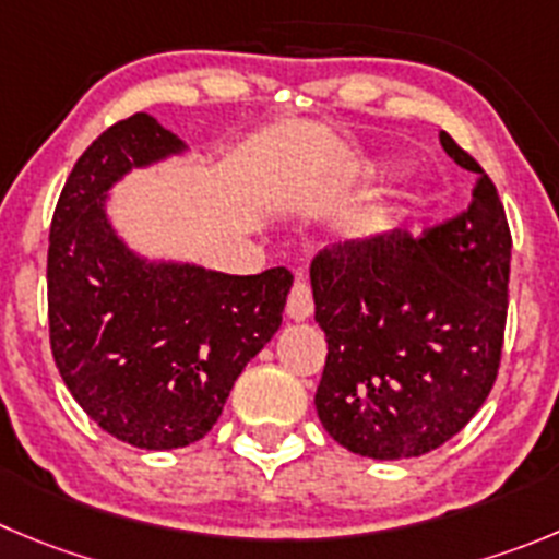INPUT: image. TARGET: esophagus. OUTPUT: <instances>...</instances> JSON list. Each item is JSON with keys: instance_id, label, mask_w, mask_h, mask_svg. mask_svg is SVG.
<instances>
[{"instance_id": "1", "label": "esophagus", "mask_w": 559, "mask_h": 559, "mask_svg": "<svg viewBox=\"0 0 559 559\" xmlns=\"http://www.w3.org/2000/svg\"><path fill=\"white\" fill-rule=\"evenodd\" d=\"M311 311H314V297H311V286L306 284V281L297 278L295 284H292L289 297H286V314H289L292 320H306Z\"/></svg>"}]
</instances>
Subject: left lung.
<instances>
[{"label":"left lung","mask_w":559,"mask_h":559,"mask_svg":"<svg viewBox=\"0 0 559 559\" xmlns=\"http://www.w3.org/2000/svg\"><path fill=\"white\" fill-rule=\"evenodd\" d=\"M441 148L479 174L461 215L311 262L328 358L314 405L333 441L374 461L419 457L472 421L497 383L508 322L510 237L491 176L447 132Z\"/></svg>","instance_id":"left-lung-1"}]
</instances>
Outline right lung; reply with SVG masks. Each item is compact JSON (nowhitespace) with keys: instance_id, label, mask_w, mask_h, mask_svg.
Segmentation results:
<instances>
[{"instance_id":"right-lung-1","label":"right lung","mask_w":559,"mask_h":559,"mask_svg":"<svg viewBox=\"0 0 559 559\" xmlns=\"http://www.w3.org/2000/svg\"><path fill=\"white\" fill-rule=\"evenodd\" d=\"M185 148L145 112L98 134L57 201L49 228V342L60 378L102 430L140 450L206 436L234 380L281 325L292 273L226 275L148 264L104 215L127 170Z\"/></svg>"}]
</instances>
